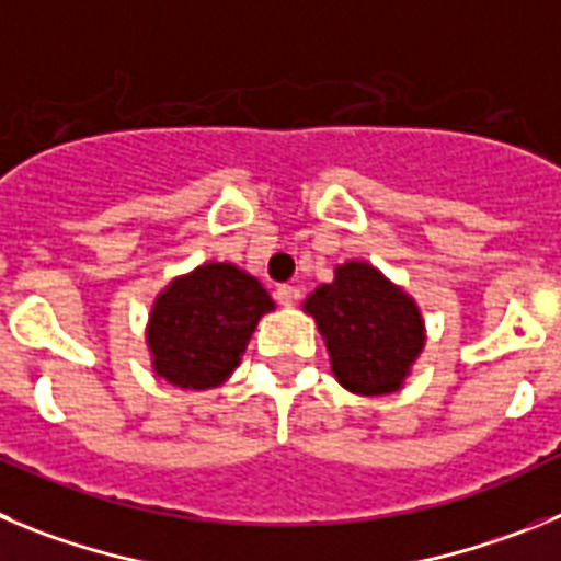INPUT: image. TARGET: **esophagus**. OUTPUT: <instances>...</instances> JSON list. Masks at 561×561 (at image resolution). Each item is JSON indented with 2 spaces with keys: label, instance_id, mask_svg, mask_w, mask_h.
<instances>
[{
  "label": "esophagus",
  "instance_id": "34e87169",
  "mask_svg": "<svg viewBox=\"0 0 561 561\" xmlns=\"http://www.w3.org/2000/svg\"><path fill=\"white\" fill-rule=\"evenodd\" d=\"M275 297H277V304H280V306H291V304H295V297H297V289H295V286H289V284H284V286H277Z\"/></svg>",
  "mask_w": 561,
  "mask_h": 561
}]
</instances>
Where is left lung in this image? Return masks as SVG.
<instances>
[{"mask_svg": "<svg viewBox=\"0 0 561 561\" xmlns=\"http://www.w3.org/2000/svg\"><path fill=\"white\" fill-rule=\"evenodd\" d=\"M304 311L323 334L336 381L356 396L401 390L427 342L419 304L368 261L336 266Z\"/></svg>", "mask_w": 561, "mask_h": 561, "instance_id": "obj_1", "label": "left lung"}]
</instances>
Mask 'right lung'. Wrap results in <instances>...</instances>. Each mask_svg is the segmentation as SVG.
Listing matches in <instances>:
<instances>
[{"instance_id": "1", "label": "right lung", "mask_w": 561, "mask_h": 561, "mask_svg": "<svg viewBox=\"0 0 561 561\" xmlns=\"http://www.w3.org/2000/svg\"><path fill=\"white\" fill-rule=\"evenodd\" d=\"M272 309L261 280L227 261L176 275L148 314L153 374L182 390L219 388L241 365L257 320Z\"/></svg>"}]
</instances>
